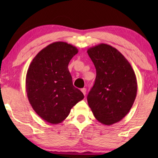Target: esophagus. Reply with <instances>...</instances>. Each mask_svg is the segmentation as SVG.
<instances>
[{
  "label": "esophagus",
  "instance_id": "esophagus-1",
  "mask_svg": "<svg viewBox=\"0 0 158 158\" xmlns=\"http://www.w3.org/2000/svg\"><path fill=\"white\" fill-rule=\"evenodd\" d=\"M81 91H82V93H83V94H84V96H85V94H86V88H82L81 89Z\"/></svg>",
  "mask_w": 158,
  "mask_h": 158
}]
</instances>
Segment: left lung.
<instances>
[{
  "label": "left lung",
  "instance_id": "1",
  "mask_svg": "<svg viewBox=\"0 0 158 158\" xmlns=\"http://www.w3.org/2000/svg\"><path fill=\"white\" fill-rule=\"evenodd\" d=\"M87 52L96 70L88 103L99 122L114 124L129 113L135 102L137 91L135 71L124 56L109 44L92 47Z\"/></svg>",
  "mask_w": 158,
  "mask_h": 158
}]
</instances>
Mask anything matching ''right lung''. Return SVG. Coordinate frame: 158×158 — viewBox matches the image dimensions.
Segmentation results:
<instances>
[{
	"instance_id": "obj_1",
	"label": "right lung",
	"mask_w": 158,
	"mask_h": 158,
	"mask_svg": "<svg viewBox=\"0 0 158 158\" xmlns=\"http://www.w3.org/2000/svg\"><path fill=\"white\" fill-rule=\"evenodd\" d=\"M77 52L76 47L66 42L52 43L35 56L27 70L26 90L30 104L50 124L61 123L84 98L73 86L68 70L69 62Z\"/></svg>"
}]
</instances>
